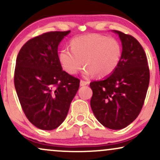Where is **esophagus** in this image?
Listing matches in <instances>:
<instances>
[{"instance_id":"obj_1","label":"esophagus","mask_w":160,"mask_h":160,"mask_svg":"<svg viewBox=\"0 0 160 160\" xmlns=\"http://www.w3.org/2000/svg\"><path fill=\"white\" fill-rule=\"evenodd\" d=\"M89 84V82L88 81H84V80H80V86H84L86 85Z\"/></svg>"}]
</instances>
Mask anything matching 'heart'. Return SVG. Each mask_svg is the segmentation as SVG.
<instances>
[{"instance_id":"obj_1","label":"heart","mask_w":160,"mask_h":160,"mask_svg":"<svg viewBox=\"0 0 160 160\" xmlns=\"http://www.w3.org/2000/svg\"><path fill=\"white\" fill-rule=\"evenodd\" d=\"M71 49L60 51L59 61L69 74H76L85 65V78L96 75L106 78L118 67L122 56V46L114 38L99 34L77 37L71 40Z\"/></svg>"}]
</instances>
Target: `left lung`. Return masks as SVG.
Segmentation results:
<instances>
[{"mask_svg":"<svg viewBox=\"0 0 160 160\" xmlns=\"http://www.w3.org/2000/svg\"><path fill=\"white\" fill-rule=\"evenodd\" d=\"M122 42V56L111 76L90 82L91 108L100 123L118 130L137 118L150 82L148 60L142 46L129 34L113 31Z\"/></svg>","mask_w":160,"mask_h":160,"instance_id":"8db88e82","label":"left lung"}]
</instances>
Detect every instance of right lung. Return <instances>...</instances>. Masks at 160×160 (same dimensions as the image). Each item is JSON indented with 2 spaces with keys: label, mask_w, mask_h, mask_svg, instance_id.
I'll use <instances>...</instances> for the list:
<instances>
[{
  "label": "right lung",
  "mask_w": 160,
  "mask_h": 160,
  "mask_svg": "<svg viewBox=\"0 0 160 160\" xmlns=\"http://www.w3.org/2000/svg\"><path fill=\"white\" fill-rule=\"evenodd\" d=\"M70 32H50L32 38L16 58L18 98L28 120L40 129H55L63 122L80 86L79 79L62 71L58 58V44Z\"/></svg>",
  "instance_id": "add662e5"
}]
</instances>
